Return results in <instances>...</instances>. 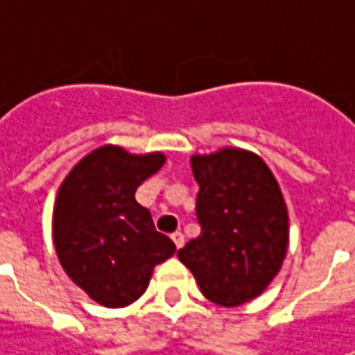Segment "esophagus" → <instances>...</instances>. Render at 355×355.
Segmentation results:
<instances>
[{"instance_id": "obj_1", "label": "esophagus", "mask_w": 355, "mask_h": 355, "mask_svg": "<svg viewBox=\"0 0 355 355\" xmlns=\"http://www.w3.org/2000/svg\"><path fill=\"white\" fill-rule=\"evenodd\" d=\"M171 241H173V245L180 249V247H184V233L182 231H175V233H171Z\"/></svg>"}]
</instances>
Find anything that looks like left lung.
I'll list each match as a JSON object with an SVG mask.
<instances>
[{"label":"left lung","mask_w":355,"mask_h":355,"mask_svg":"<svg viewBox=\"0 0 355 355\" xmlns=\"http://www.w3.org/2000/svg\"><path fill=\"white\" fill-rule=\"evenodd\" d=\"M199 185V235L178 251L205 298L239 306L263 293L288 245V213L279 184L251 152L227 148L191 157Z\"/></svg>","instance_id":"obj_1"}]
</instances>
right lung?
<instances>
[{
	"mask_svg": "<svg viewBox=\"0 0 355 355\" xmlns=\"http://www.w3.org/2000/svg\"><path fill=\"white\" fill-rule=\"evenodd\" d=\"M162 154L132 156L104 146L83 157L62 182L53 235L62 268L92 300L122 308L148 288L154 266L175 245L157 233L136 189L164 166Z\"/></svg>",
	"mask_w": 355,
	"mask_h": 355,
	"instance_id": "right-lung-1",
	"label": "right lung"
}]
</instances>
